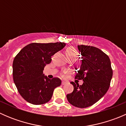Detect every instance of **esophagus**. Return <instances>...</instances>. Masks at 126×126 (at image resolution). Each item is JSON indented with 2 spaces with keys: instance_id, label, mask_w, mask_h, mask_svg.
<instances>
[{
  "instance_id": "esophagus-1",
  "label": "esophagus",
  "mask_w": 126,
  "mask_h": 126,
  "mask_svg": "<svg viewBox=\"0 0 126 126\" xmlns=\"http://www.w3.org/2000/svg\"><path fill=\"white\" fill-rule=\"evenodd\" d=\"M67 83H68V82H65V81H62V84L63 85H64L66 84Z\"/></svg>"
}]
</instances>
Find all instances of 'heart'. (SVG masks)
<instances>
[{"label": "heart", "instance_id": "1", "mask_svg": "<svg viewBox=\"0 0 126 126\" xmlns=\"http://www.w3.org/2000/svg\"><path fill=\"white\" fill-rule=\"evenodd\" d=\"M66 55L68 57H77L78 56V53H77V50L74 49V48L70 47L68 48L66 50Z\"/></svg>", "mask_w": 126, "mask_h": 126}]
</instances>
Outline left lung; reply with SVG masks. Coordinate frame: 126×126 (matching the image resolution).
<instances>
[{
    "label": "left lung",
    "instance_id": "left-lung-1",
    "mask_svg": "<svg viewBox=\"0 0 126 126\" xmlns=\"http://www.w3.org/2000/svg\"><path fill=\"white\" fill-rule=\"evenodd\" d=\"M82 55V63L76 79L82 80V85L71 82L74 90L66 95L71 105L86 108L93 105L105 95L110 87L113 76L109 56L97 47L77 46Z\"/></svg>",
    "mask_w": 126,
    "mask_h": 126
}]
</instances>
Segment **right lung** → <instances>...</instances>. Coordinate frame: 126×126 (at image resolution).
I'll return each instance as SVG.
<instances>
[{
    "mask_svg": "<svg viewBox=\"0 0 126 126\" xmlns=\"http://www.w3.org/2000/svg\"><path fill=\"white\" fill-rule=\"evenodd\" d=\"M65 43H31L20 50L13 63L14 83L21 96L28 102L41 105L49 102L62 81L49 79L43 70L51 62L52 56L62 50Z\"/></svg>",
    "mask_w": 126,
    "mask_h": 126,
    "instance_id": "right-lung-1",
    "label": "right lung"
}]
</instances>
